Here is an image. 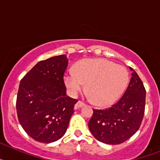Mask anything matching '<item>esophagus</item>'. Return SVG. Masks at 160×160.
I'll use <instances>...</instances> for the list:
<instances>
[{
    "instance_id": "esophagus-1",
    "label": "esophagus",
    "mask_w": 160,
    "mask_h": 160,
    "mask_svg": "<svg viewBox=\"0 0 160 160\" xmlns=\"http://www.w3.org/2000/svg\"><path fill=\"white\" fill-rule=\"evenodd\" d=\"M84 106H85L84 102H82V101H78L77 103H76L75 106H74V109H75V110H77V109L81 108V107H84Z\"/></svg>"
}]
</instances>
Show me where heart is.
<instances>
[{
  "label": "heart",
  "mask_w": 160,
  "mask_h": 160,
  "mask_svg": "<svg viewBox=\"0 0 160 160\" xmlns=\"http://www.w3.org/2000/svg\"><path fill=\"white\" fill-rule=\"evenodd\" d=\"M69 92L76 95L86 83V89L96 105L108 106L122 95L129 83V73L122 66L107 59H85L75 70L64 75Z\"/></svg>",
  "instance_id": "b5f03b06"
}]
</instances>
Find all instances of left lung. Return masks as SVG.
I'll return each mask as SVG.
<instances>
[{
  "mask_svg": "<svg viewBox=\"0 0 160 160\" xmlns=\"http://www.w3.org/2000/svg\"><path fill=\"white\" fill-rule=\"evenodd\" d=\"M132 71L128 89L119 101L105 110L93 109L88 122L90 132L97 140L107 144H119L138 131L145 111L146 90L136 72Z\"/></svg>",
  "mask_w": 160,
  "mask_h": 160,
  "instance_id": "8db88e82",
  "label": "left lung"
}]
</instances>
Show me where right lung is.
I'll use <instances>...</instances> for the list:
<instances>
[{"mask_svg":"<svg viewBox=\"0 0 160 160\" xmlns=\"http://www.w3.org/2000/svg\"><path fill=\"white\" fill-rule=\"evenodd\" d=\"M66 54L37 63L20 82L17 113L22 128L35 140L49 143L65 135L78 100L66 95Z\"/></svg>","mask_w":160,"mask_h":160,"instance_id":"obj_1","label":"right lung"}]
</instances>
